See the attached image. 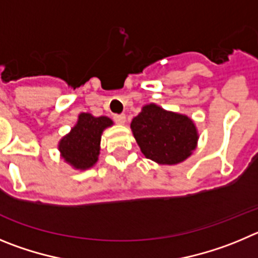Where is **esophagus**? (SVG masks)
I'll use <instances>...</instances> for the list:
<instances>
[{"mask_svg":"<svg viewBox=\"0 0 258 258\" xmlns=\"http://www.w3.org/2000/svg\"><path fill=\"white\" fill-rule=\"evenodd\" d=\"M113 118L118 124H124V122H126V115L124 114H115Z\"/></svg>","mask_w":258,"mask_h":258,"instance_id":"esophagus-1","label":"esophagus"}]
</instances>
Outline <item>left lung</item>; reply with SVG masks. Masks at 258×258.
I'll return each instance as SVG.
<instances>
[{
	"mask_svg": "<svg viewBox=\"0 0 258 258\" xmlns=\"http://www.w3.org/2000/svg\"><path fill=\"white\" fill-rule=\"evenodd\" d=\"M131 130L143 154L159 164L184 162L196 150L199 139L189 117L167 112L155 104L143 106L132 119Z\"/></svg>",
	"mask_w": 258,
	"mask_h": 258,
	"instance_id": "obj_1",
	"label": "left lung"
}]
</instances>
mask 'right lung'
I'll return each mask as SVG.
<instances>
[{
  "mask_svg": "<svg viewBox=\"0 0 258 258\" xmlns=\"http://www.w3.org/2000/svg\"><path fill=\"white\" fill-rule=\"evenodd\" d=\"M112 124L113 120L104 115L94 117L90 113H81L77 124L59 143L64 161L77 169L91 168L100 154L101 134Z\"/></svg>",
  "mask_w": 258,
  "mask_h": 258,
  "instance_id": "add662e5",
  "label": "right lung"
}]
</instances>
